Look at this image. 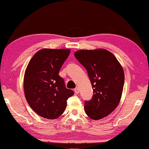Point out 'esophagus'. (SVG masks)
<instances>
[{"label":"esophagus","instance_id":"34e87169","mask_svg":"<svg viewBox=\"0 0 149 149\" xmlns=\"http://www.w3.org/2000/svg\"><path fill=\"white\" fill-rule=\"evenodd\" d=\"M74 92H75V93H76V94H79V91H80L79 88V87L75 88L74 90Z\"/></svg>","mask_w":149,"mask_h":149}]
</instances>
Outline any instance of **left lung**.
I'll return each instance as SVG.
<instances>
[{"label":"left lung","instance_id":"1","mask_svg":"<svg viewBox=\"0 0 149 149\" xmlns=\"http://www.w3.org/2000/svg\"><path fill=\"white\" fill-rule=\"evenodd\" d=\"M74 56L86 69L93 96L84 102L86 113L92 119L108 116L118 106L124 85V72L118 59L103 49L80 50Z\"/></svg>","mask_w":149,"mask_h":149}]
</instances>
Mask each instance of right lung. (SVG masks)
I'll return each mask as SVG.
<instances>
[{
  "label": "right lung",
  "instance_id": "add662e5",
  "mask_svg": "<svg viewBox=\"0 0 149 149\" xmlns=\"http://www.w3.org/2000/svg\"><path fill=\"white\" fill-rule=\"evenodd\" d=\"M70 52L68 49H43L33 56L26 68L24 80L26 100L42 118H58L67 107L68 98L74 94L58 75Z\"/></svg>",
  "mask_w": 149,
  "mask_h": 149
}]
</instances>
